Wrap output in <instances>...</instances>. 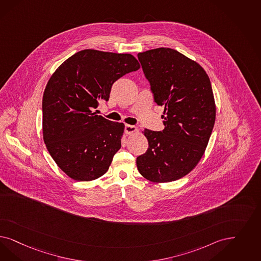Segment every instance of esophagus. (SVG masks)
<instances>
[{
    "mask_svg": "<svg viewBox=\"0 0 261 261\" xmlns=\"http://www.w3.org/2000/svg\"><path fill=\"white\" fill-rule=\"evenodd\" d=\"M124 131H125L127 135H131L133 133L137 132V127L134 125H129V124H126L125 128H124Z\"/></svg>",
    "mask_w": 261,
    "mask_h": 261,
    "instance_id": "esophagus-1",
    "label": "esophagus"
}]
</instances>
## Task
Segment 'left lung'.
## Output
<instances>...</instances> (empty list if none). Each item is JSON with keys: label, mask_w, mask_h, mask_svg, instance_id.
Listing matches in <instances>:
<instances>
[{"label": "left lung", "mask_w": 261, "mask_h": 261, "mask_svg": "<svg viewBox=\"0 0 261 261\" xmlns=\"http://www.w3.org/2000/svg\"><path fill=\"white\" fill-rule=\"evenodd\" d=\"M138 59L154 101L165 106V129L143 131L148 148L137 158V168L151 182L179 179L198 165L214 127L211 83L198 63L171 48L139 53Z\"/></svg>", "instance_id": "1"}]
</instances>
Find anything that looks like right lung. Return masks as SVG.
<instances>
[{
	"instance_id": "right-lung-1",
	"label": "right lung",
	"mask_w": 261,
	"mask_h": 261,
	"mask_svg": "<svg viewBox=\"0 0 261 261\" xmlns=\"http://www.w3.org/2000/svg\"><path fill=\"white\" fill-rule=\"evenodd\" d=\"M140 67L131 54L86 49L63 62L49 79L42 98L43 140L72 179H97L108 171L121 147L124 124L93 110L108 101L117 79Z\"/></svg>"
}]
</instances>
